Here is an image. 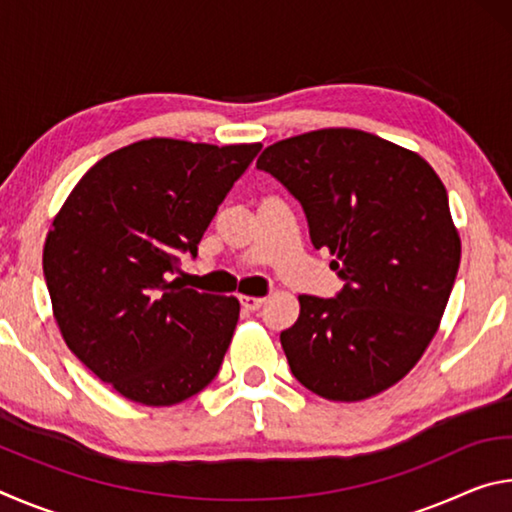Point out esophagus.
I'll return each mask as SVG.
<instances>
[{"label":"esophagus","instance_id":"obj_1","mask_svg":"<svg viewBox=\"0 0 512 512\" xmlns=\"http://www.w3.org/2000/svg\"><path fill=\"white\" fill-rule=\"evenodd\" d=\"M241 307L248 309V311H257L259 307L264 305V298H253V296H241Z\"/></svg>","mask_w":512,"mask_h":512}]
</instances>
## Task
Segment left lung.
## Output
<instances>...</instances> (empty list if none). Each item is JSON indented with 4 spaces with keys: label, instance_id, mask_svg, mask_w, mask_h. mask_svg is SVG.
<instances>
[{
    "label": "left lung",
    "instance_id": "left-lung-1",
    "mask_svg": "<svg viewBox=\"0 0 512 512\" xmlns=\"http://www.w3.org/2000/svg\"><path fill=\"white\" fill-rule=\"evenodd\" d=\"M257 169L302 205L345 282L336 298H298L280 334L293 377L332 402L386 391L436 336L461 264L445 185L418 153L354 128L271 144Z\"/></svg>",
    "mask_w": 512,
    "mask_h": 512
}]
</instances>
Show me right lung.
Segmentation results:
<instances>
[{"label": "right lung", "mask_w": 512, "mask_h": 512, "mask_svg": "<svg viewBox=\"0 0 512 512\" xmlns=\"http://www.w3.org/2000/svg\"><path fill=\"white\" fill-rule=\"evenodd\" d=\"M259 149L135 142L94 164L51 223L42 271L60 334L126 400L178 404L219 372L239 300L171 275Z\"/></svg>", "instance_id": "add662e5"}]
</instances>
